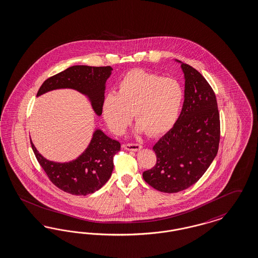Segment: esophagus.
Listing matches in <instances>:
<instances>
[{"label":"esophagus","instance_id":"esophagus-1","mask_svg":"<svg viewBox=\"0 0 258 258\" xmlns=\"http://www.w3.org/2000/svg\"><path fill=\"white\" fill-rule=\"evenodd\" d=\"M124 148L130 151H140L142 149V146L139 144H126L124 145Z\"/></svg>","mask_w":258,"mask_h":258}]
</instances>
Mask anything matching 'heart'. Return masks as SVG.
Instances as JSON below:
<instances>
[{
    "label": "heart",
    "mask_w": 258,
    "mask_h": 258,
    "mask_svg": "<svg viewBox=\"0 0 258 258\" xmlns=\"http://www.w3.org/2000/svg\"><path fill=\"white\" fill-rule=\"evenodd\" d=\"M184 99V90L174 78L135 69L118 83L117 93H108L102 104L103 116L111 131L121 134L132 118L136 131L157 136L176 122Z\"/></svg>",
    "instance_id": "obj_1"
}]
</instances>
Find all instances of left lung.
<instances>
[{"label": "left lung", "instance_id": "obj_1", "mask_svg": "<svg viewBox=\"0 0 258 258\" xmlns=\"http://www.w3.org/2000/svg\"><path fill=\"white\" fill-rule=\"evenodd\" d=\"M181 63L184 103L178 119L153 146L156 165L143 173L147 184L164 192H178L198 182L216 157L220 114L216 95L202 74Z\"/></svg>", "mask_w": 258, "mask_h": 258}]
</instances>
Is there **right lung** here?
I'll return each mask as SVG.
<instances>
[{
    "label": "right lung",
    "mask_w": 258,
    "mask_h": 258,
    "mask_svg": "<svg viewBox=\"0 0 258 258\" xmlns=\"http://www.w3.org/2000/svg\"><path fill=\"white\" fill-rule=\"evenodd\" d=\"M111 67L74 66L50 77L41 85L36 97L56 90H77L88 97L97 116L102 114L106 82L112 74ZM34 155L49 179L57 188L75 196H87L99 190L110 179L112 158L120 150L119 142L95 128L89 146L78 157L69 162H54L42 156L31 140Z\"/></svg>",
    "instance_id": "1"
}]
</instances>
